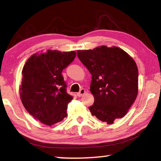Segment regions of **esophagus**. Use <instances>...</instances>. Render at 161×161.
Segmentation results:
<instances>
[{
	"mask_svg": "<svg viewBox=\"0 0 161 161\" xmlns=\"http://www.w3.org/2000/svg\"><path fill=\"white\" fill-rule=\"evenodd\" d=\"M84 93H85V89H80V91L78 93H77V96H78L79 97H81Z\"/></svg>",
	"mask_w": 161,
	"mask_h": 161,
	"instance_id": "esophagus-1",
	"label": "esophagus"
}]
</instances>
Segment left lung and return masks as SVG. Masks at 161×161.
I'll return each mask as SVG.
<instances>
[{"label": "left lung", "instance_id": "obj_1", "mask_svg": "<svg viewBox=\"0 0 161 161\" xmlns=\"http://www.w3.org/2000/svg\"><path fill=\"white\" fill-rule=\"evenodd\" d=\"M77 57L92 75L94 97L92 114L107 124L126 115L138 94V71L131 57L117 47L101 46L77 50Z\"/></svg>", "mask_w": 161, "mask_h": 161}]
</instances>
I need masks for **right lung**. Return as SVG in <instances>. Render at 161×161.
Segmentation results:
<instances>
[{"label": "right lung", "mask_w": 161, "mask_h": 161, "mask_svg": "<svg viewBox=\"0 0 161 161\" xmlns=\"http://www.w3.org/2000/svg\"><path fill=\"white\" fill-rule=\"evenodd\" d=\"M75 57V51L47 50L32 55L24 65L22 103L31 116L44 124H55L67 116V104L73 97L67 94L62 72Z\"/></svg>", "instance_id": "right-lung-1"}]
</instances>
